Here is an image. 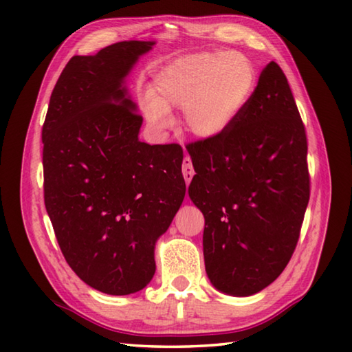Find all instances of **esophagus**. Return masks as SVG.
Returning a JSON list of instances; mask_svg holds the SVG:
<instances>
[{"mask_svg": "<svg viewBox=\"0 0 352 352\" xmlns=\"http://www.w3.org/2000/svg\"><path fill=\"white\" fill-rule=\"evenodd\" d=\"M182 169H183V177H184L186 184H190L193 175H195V170H193L192 160H190L189 155H186L184 159H183V166H182Z\"/></svg>", "mask_w": 352, "mask_h": 352, "instance_id": "esophagus-1", "label": "esophagus"}]
</instances>
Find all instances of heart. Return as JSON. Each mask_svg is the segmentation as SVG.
Masks as SVG:
<instances>
[{"instance_id": "heart-1", "label": "heart", "mask_w": 352, "mask_h": 352, "mask_svg": "<svg viewBox=\"0 0 352 352\" xmlns=\"http://www.w3.org/2000/svg\"><path fill=\"white\" fill-rule=\"evenodd\" d=\"M257 74L242 52H198L166 65L155 78V94L146 92L142 110L157 129L172 121L169 109L184 110L193 136L216 139L230 130L250 102Z\"/></svg>"}]
</instances>
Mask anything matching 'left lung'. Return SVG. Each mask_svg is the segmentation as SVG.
Instances as JSON below:
<instances>
[{"label":"left lung","instance_id":"left-lung-1","mask_svg":"<svg viewBox=\"0 0 352 352\" xmlns=\"http://www.w3.org/2000/svg\"><path fill=\"white\" fill-rule=\"evenodd\" d=\"M189 197L204 214V263L222 294L250 296L278 278L310 198L307 138L284 72L261 71L250 102L221 138L188 146Z\"/></svg>","mask_w":352,"mask_h":352}]
</instances>
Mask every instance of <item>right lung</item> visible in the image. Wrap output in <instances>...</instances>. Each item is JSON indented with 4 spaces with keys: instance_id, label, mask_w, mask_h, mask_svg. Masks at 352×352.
<instances>
[{
    "instance_id": "right-lung-1",
    "label": "right lung",
    "mask_w": 352,
    "mask_h": 352,
    "mask_svg": "<svg viewBox=\"0 0 352 352\" xmlns=\"http://www.w3.org/2000/svg\"><path fill=\"white\" fill-rule=\"evenodd\" d=\"M154 41H124L74 56L42 126L43 197L63 256L107 295L144 289L154 250L180 208L183 149L139 140L144 119L125 78Z\"/></svg>"
}]
</instances>
